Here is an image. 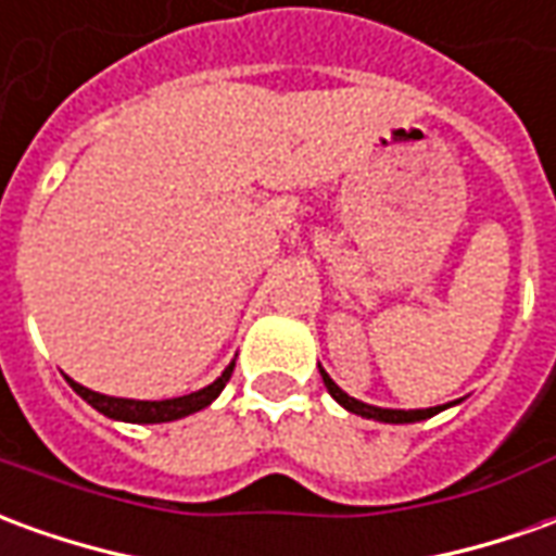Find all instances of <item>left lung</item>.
<instances>
[{
  "label": "left lung",
  "instance_id": "obj_1",
  "mask_svg": "<svg viewBox=\"0 0 556 556\" xmlns=\"http://www.w3.org/2000/svg\"><path fill=\"white\" fill-rule=\"evenodd\" d=\"M321 382L328 388V394H331L343 409L349 413L361 415V418H372V421H386V425H413V421H425L430 415L442 413L445 406H430V409H382V406H370V403H361V400L349 397L343 388L333 382L328 372L321 370Z\"/></svg>",
  "mask_w": 556,
  "mask_h": 556
}]
</instances>
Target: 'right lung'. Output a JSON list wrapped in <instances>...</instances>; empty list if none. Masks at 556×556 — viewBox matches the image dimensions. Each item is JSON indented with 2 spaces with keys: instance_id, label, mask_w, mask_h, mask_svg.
Returning a JSON list of instances; mask_svg holds the SVG:
<instances>
[{
  "instance_id": "obj_1",
  "label": "right lung",
  "mask_w": 556,
  "mask_h": 556,
  "mask_svg": "<svg viewBox=\"0 0 556 556\" xmlns=\"http://www.w3.org/2000/svg\"><path fill=\"white\" fill-rule=\"evenodd\" d=\"M231 370L235 364H228L223 370V376L211 382L201 391H192V394H184V397H170V400H126V397H108V394H99V391H89V388L77 386L75 379H68V386L75 388L80 397L87 400L92 409H99L108 418H116V421H131V425H162V421H177V418H186V415L198 413L204 406H211L213 400L219 397V391L225 388V382L231 379Z\"/></svg>"
}]
</instances>
